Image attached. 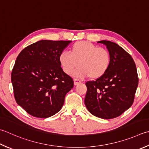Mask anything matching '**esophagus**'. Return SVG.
I'll use <instances>...</instances> for the list:
<instances>
[{
    "label": "esophagus",
    "mask_w": 149,
    "mask_h": 149,
    "mask_svg": "<svg viewBox=\"0 0 149 149\" xmlns=\"http://www.w3.org/2000/svg\"><path fill=\"white\" fill-rule=\"evenodd\" d=\"M74 85L76 86L78 84L81 83V81L79 79H75L74 80Z\"/></svg>",
    "instance_id": "esophagus-1"
}]
</instances>
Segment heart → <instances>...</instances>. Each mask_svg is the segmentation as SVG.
<instances>
[{"label":"heart","instance_id":"obj_1","mask_svg":"<svg viewBox=\"0 0 149 149\" xmlns=\"http://www.w3.org/2000/svg\"><path fill=\"white\" fill-rule=\"evenodd\" d=\"M59 63L66 74H71L74 69L80 66L73 75L77 77L97 79L105 74L111 65V54L108 49L99 48L88 41L81 40L75 42L70 53L63 52L59 57Z\"/></svg>","mask_w":149,"mask_h":149}]
</instances>
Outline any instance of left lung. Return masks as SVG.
<instances>
[{
	"label": "left lung",
	"instance_id": "left-lung-1",
	"mask_svg": "<svg viewBox=\"0 0 149 149\" xmlns=\"http://www.w3.org/2000/svg\"><path fill=\"white\" fill-rule=\"evenodd\" d=\"M97 42L107 46L111 54V65L103 76L86 83L84 104L92 115L109 119L118 117L132 106L138 76L134 61L123 48L109 40Z\"/></svg>",
	"mask_w": 149,
	"mask_h": 149
}]
</instances>
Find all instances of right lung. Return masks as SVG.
Returning <instances> with one entry per match:
<instances>
[{"instance_id": "right-lung-1", "label": "right lung", "mask_w": 149, "mask_h": 149, "mask_svg": "<svg viewBox=\"0 0 149 149\" xmlns=\"http://www.w3.org/2000/svg\"><path fill=\"white\" fill-rule=\"evenodd\" d=\"M71 42L41 40L19 54L11 72V83L17 103L29 114L47 118L63 107L74 81L63 72L59 57Z\"/></svg>"}]
</instances>
